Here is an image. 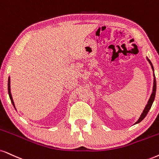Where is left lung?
Masks as SVG:
<instances>
[{
  "label": "left lung",
  "mask_w": 159,
  "mask_h": 159,
  "mask_svg": "<svg viewBox=\"0 0 159 159\" xmlns=\"http://www.w3.org/2000/svg\"><path fill=\"white\" fill-rule=\"evenodd\" d=\"M147 60H148V61H149L150 66H151V68L152 70V71H153V86H152V94L151 95H150V99L148 100V103H147V105L145 107H144L143 111H142V113L141 115H140L139 118V120L136 121L134 125L136 124H138L140 122L142 121V120H144V118L145 117L147 116V114H148V111H149V110L150 109V108H151V106L152 105V103H153L154 101V99H155V97H156V77H155V74H154V68H153V66L152 65V62L150 61V60L148 59V57H147Z\"/></svg>",
  "instance_id": "1"
}]
</instances>
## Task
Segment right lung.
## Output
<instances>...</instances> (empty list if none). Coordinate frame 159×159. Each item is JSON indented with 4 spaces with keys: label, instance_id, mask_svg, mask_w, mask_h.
Wrapping results in <instances>:
<instances>
[{
    "label": "right lung",
    "instance_id": "right-lung-1",
    "mask_svg": "<svg viewBox=\"0 0 159 159\" xmlns=\"http://www.w3.org/2000/svg\"><path fill=\"white\" fill-rule=\"evenodd\" d=\"M8 93H9L10 100H11V103H12V105L14 106V108H15L16 111H17V109H16V108H15V103H14V100H13L12 96H11V86H10V77H9V79H8Z\"/></svg>",
    "mask_w": 159,
    "mask_h": 159
}]
</instances>
